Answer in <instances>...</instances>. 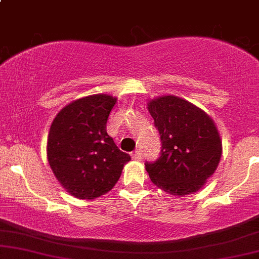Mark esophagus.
Instances as JSON below:
<instances>
[{
  "mask_svg": "<svg viewBox=\"0 0 259 259\" xmlns=\"http://www.w3.org/2000/svg\"><path fill=\"white\" fill-rule=\"evenodd\" d=\"M141 151H139V150H136V151H134V153H133V159H135V160H140L141 159Z\"/></svg>",
  "mask_w": 259,
  "mask_h": 259,
  "instance_id": "esophagus-1",
  "label": "esophagus"
}]
</instances>
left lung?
Returning <instances> with one entry per match:
<instances>
[{"label": "left lung", "instance_id": "obj_1", "mask_svg": "<svg viewBox=\"0 0 259 259\" xmlns=\"http://www.w3.org/2000/svg\"><path fill=\"white\" fill-rule=\"evenodd\" d=\"M162 141L160 157L145 167L151 181L169 195L194 194L217 170L222 157V139L206 112L173 95L150 100Z\"/></svg>", "mask_w": 259, "mask_h": 259}]
</instances>
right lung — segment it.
I'll return each mask as SVG.
<instances>
[{
	"mask_svg": "<svg viewBox=\"0 0 259 259\" xmlns=\"http://www.w3.org/2000/svg\"><path fill=\"white\" fill-rule=\"evenodd\" d=\"M115 102L117 97L107 94L81 97L63 107L50 127V167L67 192L80 200L111 191L132 159L106 130Z\"/></svg>",
	"mask_w": 259,
	"mask_h": 259,
	"instance_id": "1",
	"label": "right lung"
}]
</instances>
